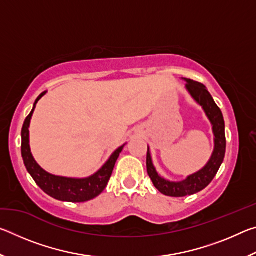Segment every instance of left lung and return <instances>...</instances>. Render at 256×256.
Returning <instances> with one entry per match:
<instances>
[{
    "label": "left lung",
    "instance_id": "obj_1",
    "mask_svg": "<svg viewBox=\"0 0 256 256\" xmlns=\"http://www.w3.org/2000/svg\"><path fill=\"white\" fill-rule=\"evenodd\" d=\"M185 89L190 94L198 106L202 107L203 112H206L208 120L212 125V133L214 136V148L209 162L200 170L188 175L185 180L180 182L170 180L164 177L160 176L156 170L151 157L150 148L148 146V154H146V170L148 175L152 180L154 188L164 196L172 198H182L186 196H192L200 192L209 185L214 176L218 172L220 166L224 162V154H226V136H224V120L222 112L220 108L216 106L214 98L208 92L206 86L200 82L193 81L190 79H185Z\"/></svg>",
    "mask_w": 256,
    "mask_h": 256
}]
</instances>
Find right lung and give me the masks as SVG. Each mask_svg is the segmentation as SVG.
<instances>
[{
    "mask_svg": "<svg viewBox=\"0 0 256 256\" xmlns=\"http://www.w3.org/2000/svg\"><path fill=\"white\" fill-rule=\"evenodd\" d=\"M47 92H42L36 102L34 104L32 110L26 118L22 131H21V154L24 162V166L36 184L44 190L50 196L56 198V200L64 202H86L92 200L100 194L107 186L110 180L112 170L115 167V162L120 157L124 148L123 144L116 149L112 156L108 158L107 162L102 164L100 170H97L92 176L84 177V178H76V177H64L53 175L37 164L30 150L29 144V126L30 120H32L34 108L40 99L45 96Z\"/></svg>",
    "mask_w": 256,
    "mask_h": 256,
    "instance_id": "right-lung-1",
    "label": "right lung"
}]
</instances>
